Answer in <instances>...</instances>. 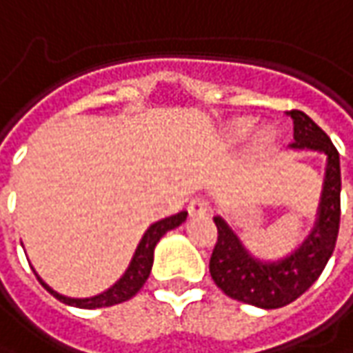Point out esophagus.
<instances>
[{"mask_svg": "<svg viewBox=\"0 0 353 353\" xmlns=\"http://www.w3.org/2000/svg\"><path fill=\"white\" fill-rule=\"evenodd\" d=\"M187 212H189V216H205L210 212V205H208L207 199H203V196H195V199H191L189 201V205H187Z\"/></svg>", "mask_w": 353, "mask_h": 353, "instance_id": "34e87169", "label": "esophagus"}]
</instances>
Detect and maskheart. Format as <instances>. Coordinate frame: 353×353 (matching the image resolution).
<instances>
[{"instance_id":"b5f03b06","label":"heart","mask_w":353,"mask_h":353,"mask_svg":"<svg viewBox=\"0 0 353 353\" xmlns=\"http://www.w3.org/2000/svg\"><path fill=\"white\" fill-rule=\"evenodd\" d=\"M249 129H251V121H249V119H237V121H234V123L230 125L228 135H230L232 141L239 143V141L245 139L247 133H249ZM272 141H274V131H272V127H261L257 131V135H255V143H257V146L265 148V146L272 145Z\"/></svg>"}]
</instances>
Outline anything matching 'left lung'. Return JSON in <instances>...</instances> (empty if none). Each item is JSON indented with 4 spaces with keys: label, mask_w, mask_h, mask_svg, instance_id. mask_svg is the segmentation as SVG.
<instances>
[{
    "label": "left lung",
    "mask_w": 353,
    "mask_h": 353,
    "mask_svg": "<svg viewBox=\"0 0 353 353\" xmlns=\"http://www.w3.org/2000/svg\"><path fill=\"white\" fill-rule=\"evenodd\" d=\"M292 148H309L327 154V172L319 205L317 222L307 239L292 255L276 263H263L247 251L234 230L220 216L216 245L210 257V276L228 297L261 309H278L296 301L321 276L336 247L340 228V157L336 146L303 112L292 110Z\"/></svg>",
    "instance_id": "1"
}]
</instances>
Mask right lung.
Instances as JSON below:
<instances>
[{
  "label": "right lung",
  "instance_id": "1",
  "mask_svg": "<svg viewBox=\"0 0 353 353\" xmlns=\"http://www.w3.org/2000/svg\"><path fill=\"white\" fill-rule=\"evenodd\" d=\"M187 212L185 210H181V212H177L174 216H168L164 220H158L154 222L152 226L148 228L145 232V236L141 239V243L137 245V251L133 259H131V265L125 270V274L117 280L114 286L106 290V292H102V294H98L94 297H85V299H77V297H65L61 296V294H57L56 290H52V288L46 284L42 278L36 274V278L40 280V284L52 294V296L59 299L61 303H65V305H73V307H81V309H98V307H110V305H116V303H123L127 299H131V297L135 296L137 292L141 290V288L145 286L146 278L150 274V268H152V261H154V247L160 241V237L164 236L166 232L170 230H174L177 228L181 222H185Z\"/></svg>",
  "mask_w": 353,
  "mask_h": 353
}]
</instances>
